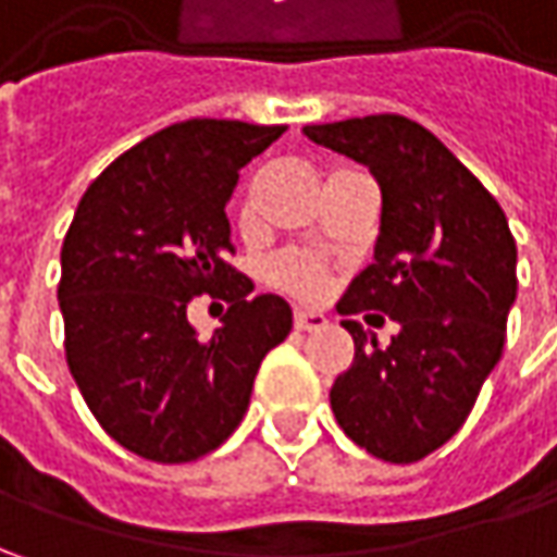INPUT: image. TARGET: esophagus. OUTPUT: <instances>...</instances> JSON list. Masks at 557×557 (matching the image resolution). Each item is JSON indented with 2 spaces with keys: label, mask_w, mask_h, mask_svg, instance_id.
<instances>
[{
  "label": "esophagus",
  "mask_w": 557,
  "mask_h": 557,
  "mask_svg": "<svg viewBox=\"0 0 557 557\" xmlns=\"http://www.w3.org/2000/svg\"><path fill=\"white\" fill-rule=\"evenodd\" d=\"M329 319L322 315V312L315 310H297L294 312V329L297 332H319L322 325H325Z\"/></svg>",
  "instance_id": "esophagus-1"
}]
</instances>
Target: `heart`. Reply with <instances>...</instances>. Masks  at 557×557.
Here are the masks:
<instances>
[{
	"mask_svg": "<svg viewBox=\"0 0 557 557\" xmlns=\"http://www.w3.org/2000/svg\"><path fill=\"white\" fill-rule=\"evenodd\" d=\"M242 216L250 220V201L245 203ZM267 278L278 290H285L290 297L300 300H315L325 285H329V269L315 257V253H304V250H285L278 257H272L267 267Z\"/></svg>",
	"mask_w": 557,
	"mask_h": 557,
	"instance_id": "obj_1",
	"label": "heart"
}]
</instances>
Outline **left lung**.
<instances>
[{
  "mask_svg": "<svg viewBox=\"0 0 557 557\" xmlns=\"http://www.w3.org/2000/svg\"><path fill=\"white\" fill-rule=\"evenodd\" d=\"M304 136L366 163L381 185V232L337 312H387L377 344L356 319L354 366L337 374L332 412L374 459L409 465L465 424L505 347L518 297V247L499 201L424 129L399 114L304 126Z\"/></svg>",
  "mask_w": 557,
  "mask_h": 557,
  "instance_id": "left-lung-1",
  "label": "left lung"
}]
</instances>
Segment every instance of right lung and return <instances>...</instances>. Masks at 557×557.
Returning a JSON list of instances; mask_svg holds the SVG:
<instances>
[{"label":"right lung","mask_w":557,"mask_h":557,"mask_svg":"<svg viewBox=\"0 0 557 557\" xmlns=\"http://www.w3.org/2000/svg\"><path fill=\"white\" fill-rule=\"evenodd\" d=\"M285 126L185 120L120 154L86 188L61 247L64 354L98 424L141 459L180 465L242 424L263 356L290 332L278 294L228 267L238 170ZM230 304L201 342L191 296Z\"/></svg>","instance_id":"1"}]
</instances>
